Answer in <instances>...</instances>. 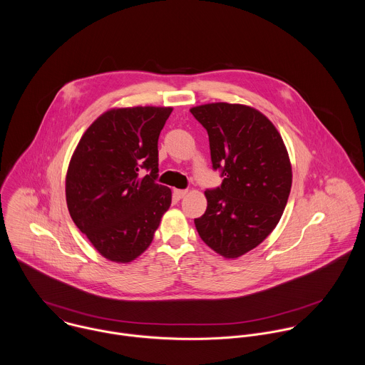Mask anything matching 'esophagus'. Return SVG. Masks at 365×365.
<instances>
[{"instance_id": "obj_1", "label": "esophagus", "mask_w": 365, "mask_h": 365, "mask_svg": "<svg viewBox=\"0 0 365 365\" xmlns=\"http://www.w3.org/2000/svg\"><path fill=\"white\" fill-rule=\"evenodd\" d=\"M187 190H174L173 191V194H174V197L177 198V200H181V198H184L185 195H187Z\"/></svg>"}]
</instances>
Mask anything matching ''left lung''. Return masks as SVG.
<instances>
[{"label":"left lung","instance_id":"obj_1","mask_svg":"<svg viewBox=\"0 0 365 365\" xmlns=\"http://www.w3.org/2000/svg\"><path fill=\"white\" fill-rule=\"evenodd\" d=\"M207 129L220 187L207 190L208 207L195 219L201 239L226 259L257 247L274 230L287 205L292 168L281 135L260 110L215 103L190 109Z\"/></svg>","mask_w":365,"mask_h":365}]
</instances>
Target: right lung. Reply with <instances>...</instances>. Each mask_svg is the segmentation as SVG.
Instances as JSON below:
<instances>
[{
	"mask_svg": "<svg viewBox=\"0 0 365 365\" xmlns=\"http://www.w3.org/2000/svg\"><path fill=\"white\" fill-rule=\"evenodd\" d=\"M170 106L115 108L80 139L66 175L76 226L105 259L130 262L152 243L171 190L157 184L160 132Z\"/></svg>",
	"mask_w": 365,
	"mask_h": 365,
	"instance_id": "add662e5",
	"label": "right lung"
}]
</instances>
